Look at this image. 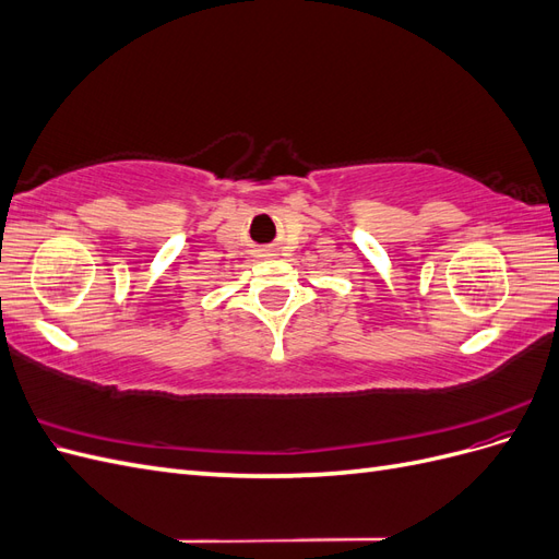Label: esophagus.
I'll use <instances>...</instances> for the list:
<instances>
[{
	"mask_svg": "<svg viewBox=\"0 0 559 559\" xmlns=\"http://www.w3.org/2000/svg\"><path fill=\"white\" fill-rule=\"evenodd\" d=\"M257 257H259V259L270 257V249H267V247H259V249H257Z\"/></svg>",
	"mask_w": 559,
	"mask_h": 559,
	"instance_id": "obj_1",
	"label": "esophagus"
}]
</instances>
